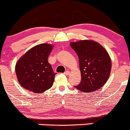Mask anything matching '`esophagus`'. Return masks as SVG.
Wrapping results in <instances>:
<instances>
[{
    "mask_svg": "<svg viewBox=\"0 0 130 130\" xmlns=\"http://www.w3.org/2000/svg\"><path fill=\"white\" fill-rule=\"evenodd\" d=\"M64 74L66 75V76H69V75L70 74V72H69V71H65V72H64Z\"/></svg>",
    "mask_w": 130,
    "mask_h": 130,
    "instance_id": "1",
    "label": "esophagus"
}]
</instances>
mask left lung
Segmentation results:
<instances>
[{
	"label": "left lung",
	"mask_w": 130,
	"mask_h": 130,
	"mask_svg": "<svg viewBox=\"0 0 130 130\" xmlns=\"http://www.w3.org/2000/svg\"><path fill=\"white\" fill-rule=\"evenodd\" d=\"M70 45L78 56L82 76V81L75 87L86 94L99 90L106 83L111 72L108 52L100 43L90 40L71 42Z\"/></svg>",
	"instance_id": "1"
}]
</instances>
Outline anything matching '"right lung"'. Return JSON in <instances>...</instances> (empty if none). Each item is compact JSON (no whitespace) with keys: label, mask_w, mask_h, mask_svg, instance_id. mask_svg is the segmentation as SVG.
I'll return each instance as SVG.
<instances>
[{"label":"right lung","mask_w":130,"mask_h":130,"mask_svg":"<svg viewBox=\"0 0 130 130\" xmlns=\"http://www.w3.org/2000/svg\"><path fill=\"white\" fill-rule=\"evenodd\" d=\"M53 45L41 43L30 48L20 57L15 72L20 85L34 93H42L51 88L56 74L48 61Z\"/></svg>","instance_id":"right-lung-1"}]
</instances>
